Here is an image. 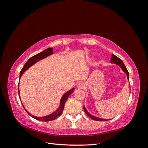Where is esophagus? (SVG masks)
Listing matches in <instances>:
<instances>
[{
	"label": "esophagus",
	"instance_id": "1",
	"mask_svg": "<svg viewBox=\"0 0 148 148\" xmlns=\"http://www.w3.org/2000/svg\"><path fill=\"white\" fill-rule=\"evenodd\" d=\"M84 86H85L84 84L82 82H79L77 84V88L78 89H83L84 88Z\"/></svg>",
	"mask_w": 148,
	"mask_h": 148
}]
</instances>
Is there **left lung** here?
Here are the masks:
<instances>
[{
  "label": "left lung",
  "instance_id": "8db88e82",
  "mask_svg": "<svg viewBox=\"0 0 148 148\" xmlns=\"http://www.w3.org/2000/svg\"><path fill=\"white\" fill-rule=\"evenodd\" d=\"M110 62L112 64H115L116 65H119L120 67V68L122 69V70L124 71V72L127 74V79H128V81H129V73H128V70L126 68V66H125L123 61L121 60L120 59H119L118 57L115 56L114 54H112ZM83 108H84V110L85 112V113H86L91 119H92L94 120H96V121H107V120H110V119H101V118L95 117V116H94V115L90 114L88 112L84 106L83 107Z\"/></svg>",
  "mask_w": 148,
  "mask_h": 148
}]
</instances>
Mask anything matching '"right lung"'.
I'll use <instances>...</instances> for the list:
<instances>
[{
    "label": "right lung",
    "mask_w": 148,
    "mask_h": 148,
    "mask_svg": "<svg viewBox=\"0 0 148 148\" xmlns=\"http://www.w3.org/2000/svg\"><path fill=\"white\" fill-rule=\"evenodd\" d=\"M53 48L52 47H50V48H47V49H46L45 51H44L41 52H40L39 53H38V54L35 55L34 56H33L32 57H31L30 59L26 62V63L25 64V65L23 66V69H21V71H20V77H21V75L23 74V73L25 72V71L28 70L29 67H31L32 65H33L34 64L36 63V62H38V61L41 60L42 59H44V58H46L47 57L51 56L52 54H53ZM18 95H19V97H20V90H19V83H18ZM75 88H72L70 90H69V91H67L66 92H65L64 95L62 96L61 99H60V106L59 108H58L54 112H53L52 114H51L50 115H47V116H44V117H36V116H34L33 115H31L29 112H28V110H26L24 106L23 105V104H21L22 105H23L24 109H25V110L27 112V113L31 116V117H32L33 118L36 119L38 120H40V121H44V122H49V121H52V120H53L56 119L57 117H59V116L62 114V112H63V110H64V106H65V102L67 100V99H68L69 96L71 95V93H72L74 91Z\"/></svg>",
    "instance_id": "add662e5"
}]
</instances>
